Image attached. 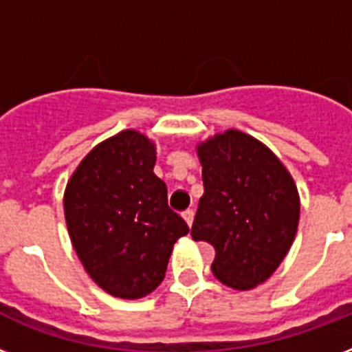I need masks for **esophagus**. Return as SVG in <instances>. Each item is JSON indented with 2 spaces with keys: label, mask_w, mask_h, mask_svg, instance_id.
Wrapping results in <instances>:
<instances>
[{
  "label": "esophagus",
  "mask_w": 352,
  "mask_h": 352,
  "mask_svg": "<svg viewBox=\"0 0 352 352\" xmlns=\"http://www.w3.org/2000/svg\"><path fill=\"white\" fill-rule=\"evenodd\" d=\"M182 217H184V221L188 223V226H192L193 217H195V212H193V210H186V212H182Z\"/></svg>",
  "instance_id": "34e87169"
}]
</instances>
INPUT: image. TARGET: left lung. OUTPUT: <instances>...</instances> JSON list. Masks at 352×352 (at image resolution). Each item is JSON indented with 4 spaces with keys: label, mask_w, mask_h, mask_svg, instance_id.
Returning a JSON list of instances; mask_svg holds the SVG:
<instances>
[{
    "label": "left lung",
    "mask_w": 352,
    "mask_h": 352,
    "mask_svg": "<svg viewBox=\"0 0 352 352\" xmlns=\"http://www.w3.org/2000/svg\"><path fill=\"white\" fill-rule=\"evenodd\" d=\"M204 195L193 241L215 248L212 272L235 290L267 281L298 230L300 195L281 160L257 138L226 129L197 146Z\"/></svg>",
    "instance_id": "8db88e82"
}]
</instances>
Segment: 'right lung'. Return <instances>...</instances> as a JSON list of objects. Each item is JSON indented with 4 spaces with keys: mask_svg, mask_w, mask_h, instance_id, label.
Masks as SVG:
<instances>
[{
    "mask_svg": "<svg viewBox=\"0 0 352 352\" xmlns=\"http://www.w3.org/2000/svg\"><path fill=\"white\" fill-rule=\"evenodd\" d=\"M155 160V144L126 129L85 155L63 193L69 237L85 272L122 300L162 283L175 241L190 230L168 206Z\"/></svg>",
    "mask_w": 352,
    "mask_h": 352,
    "instance_id": "right-lung-1",
    "label": "right lung"
}]
</instances>
